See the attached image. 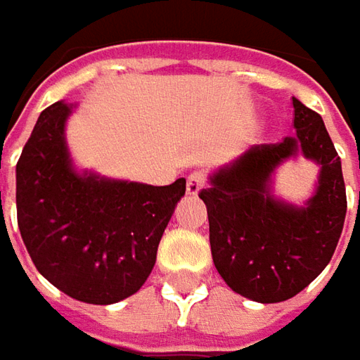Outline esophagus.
<instances>
[{"label":"esophagus","instance_id":"obj_1","mask_svg":"<svg viewBox=\"0 0 360 360\" xmlns=\"http://www.w3.org/2000/svg\"><path fill=\"white\" fill-rule=\"evenodd\" d=\"M204 182H206V176H204V172H200V170L188 174L186 192L190 194V196H196V194L202 190V186H204Z\"/></svg>","mask_w":360,"mask_h":360}]
</instances>
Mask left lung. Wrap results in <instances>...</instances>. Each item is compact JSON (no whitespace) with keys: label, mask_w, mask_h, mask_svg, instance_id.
<instances>
[{"label":"left lung","mask_w":360,"mask_h":360,"mask_svg":"<svg viewBox=\"0 0 360 360\" xmlns=\"http://www.w3.org/2000/svg\"><path fill=\"white\" fill-rule=\"evenodd\" d=\"M295 138L252 146L210 176L200 198L208 210L216 270L234 292L256 302H283L325 270L339 244L347 192L340 158L323 118L292 98ZM302 153L321 166L304 207L271 194V174Z\"/></svg>","instance_id":"left-lung-1"}]
</instances>
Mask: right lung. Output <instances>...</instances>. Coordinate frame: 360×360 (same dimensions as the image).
Returning a JSON list of instances; mask_svg holds the SVG:
<instances>
[{
    "mask_svg": "<svg viewBox=\"0 0 360 360\" xmlns=\"http://www.w3.org/2000/svg\"><path fill=\"white\" fill-rule=\"evenodd\" d=\"M72 105L46 108L15 166L18 226L35 269L68 297L114 304L140 290L186 180L150 186L77 172L65 144Z\"/></svg>",
    "mask_w": 360,
    "mask_h": 360,
    "instance_id": "add662e5",
    "label": "right lung"
}]
</instances>
